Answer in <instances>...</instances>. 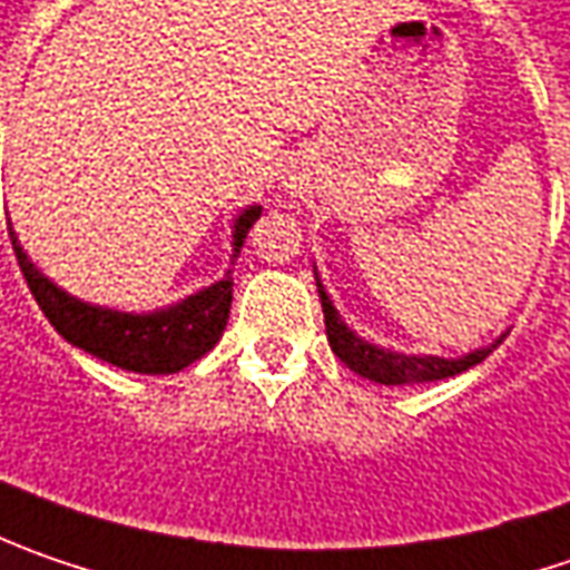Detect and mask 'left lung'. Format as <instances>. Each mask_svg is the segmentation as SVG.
<instances>
[{"label": "left lung", "mask_w": 570, "mask_h": 570, "mask_svg": "<svg viewBox=\"0 0 570 570\" xmlns=\"http://www.w3.org/2000/svg\"><path fill=\"white\" fill-rule=\"evenodd\" d=\"M315 286H318V299H322V312H325V332H328V344L332 351L341 357L344 366H351L354 373H360L363 380H373V383L383 385H409V383H433V380H446V376H456L472 370L475 363H482L501 341H494L491 347H479L465 357H428V354H395V351H385L376 347L370 341L357 337V332H351L344 325V318L337 315L332 306V296L325 293V286L315 274Z\"/></svg>", "instance_id": "left-lung-1"}]
</instances>
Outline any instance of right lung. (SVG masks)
I'll use <instances>...</instances> for the list:
<instances>
[{"mask_svg":"<svg viewBox=\"0 0 570 570\" xmlns=\"http://www.w3.org/2000/svg\"><path fill=\"white\" fill-rule=\"evenodd\" d=\"M258 216L261 207H248L236 219V226H233V252L236 255ZM9 238H12L18 267L28 281V289L35 293L40 312L50 318V325L72 347H82L91 357L108 360L130 373L165 376V373H178L194 360L204 357L223 337L229 306H233V274H226L223 281H216L213 286L187 296L168 309L137 315V312L91 306V303L69 296L28 261L12 229H9Z\"/></svg>","mask_w":570,"mask_h":570,"instance_id":"obj_1","label":"right lung"}]
</instances>
